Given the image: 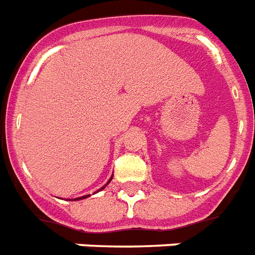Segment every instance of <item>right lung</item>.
Returning a JSON list of instances; mask_svg holds the SVG:
<instances>
[{"instance_id": "1", "label": "right lung", "mask_w": 255, "mask_h": 255, "mask_svg": "<svg viewBox=\"0 0 255 255\" xmlns=\"http://www.w3.org/2000/svg\"><path fill=\"white\" fill-rule=\"evenodd\" d=\"M111 181H113V175H111V178H110V181H109V182H107L106 185L103 186V187H102V188H99L98 191H101V190H103V188L106 187V186H107V185H109V183H110V182H111ZM89 196H90V195H85V196H80V198H76V199H74V200H81V199H86V198H89ZM69 200H70V199H69Z\"/></svg>"}]
</instances>
